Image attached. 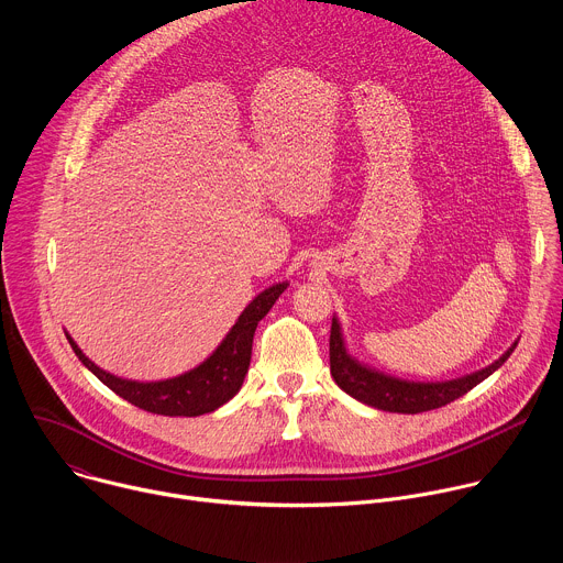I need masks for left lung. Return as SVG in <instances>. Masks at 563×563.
<instances>
[{"mask_svg":"<svg viewBox=\"0 0 563 563\" xmlns=\"http://www.w3.org/2000/svg\"><path fill=\"white\" fill-rule=\"evenodd\" d=\"M519 341H515L495 363L488 367H481L472 374L452 378V380H406L398 376H389L376 367L361 363L356 356L350 354L343 336L341 320L332 318V334H330V369L336 385L347 391L352 398L361 404L383 410V412H398V415H419L428 410H437L448 406L450 400L463 396L481 380H486L495 374L508 356L515 352Z\"/></svg>","mask_w":563,"mask_h":563,"instance_id":"1","label":"left lung"}]
</instances>
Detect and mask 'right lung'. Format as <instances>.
Masks as SVG:
<instances>
[{
    "label": "right lung",
    "mask_w": 563,
    "mask_h": 563,
    "mask_svg": "<svg viewBox=\"0 0 563 563\" xmlns=\"http://www.w3.org/2000/svg\"><path fill=\"white\" fill-rule=\"evenodd\" d=\"M287 280L274 283L261 291L238 316L233 328L220 341V345L194 369L163 378V380H133L115 376L100 365H96L66 332V339L82 361V365L93 372L109 389L129 400L131 406L163 415V417H200L218 410L229 398H233L245 380L252 361V343L261 320L274 307L278 296L287 289Z\"/></svg>",
    "instance_id": "obj_1"
}]
</instances>
